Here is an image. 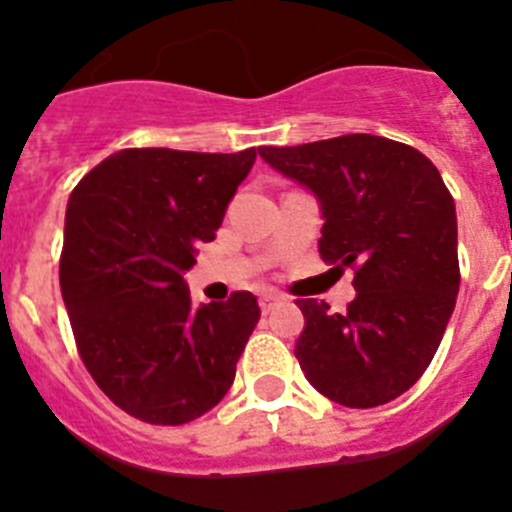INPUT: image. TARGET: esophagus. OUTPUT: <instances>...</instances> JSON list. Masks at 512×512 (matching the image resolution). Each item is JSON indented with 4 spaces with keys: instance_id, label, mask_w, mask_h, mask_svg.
<instances>
[{
    "instance_id": "obj_1",
    "label": "esophagus",
    "mask_w": 512,
    "mask_h": 512,
    "mask_svg": "<svg viewBox=\"0 0 512 512\" xmlns=\"http://www.w3.org/2000/svg\"><path fill=\"white\" fill-rule=\"evenodd\" d=\"M280 301H283V296H278V293H273V290H267V293H262V296H260L262 313H270L275 306H278Z\"/></svg>"
}]
</instances>
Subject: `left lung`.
<instances>
[{
    "mask_svg": "<svg viewBox=\"0 0 512 512\" xmlns=\"http://www.w3.org/2000/svg\"><path fill=\"white\" fill-rule=\"evenodd\" d=\"M257 153L319 201L326 265L354 267L344 313L298 301L303 375L347 408L390 403L431 365L457 303V209L439 170L416 147L375 135Z\"/></svg>",
    "mask_w": 512,
    "mask_h": 512,
    "instance_id": "1",
    "label": "left lung"
}]
</instances>
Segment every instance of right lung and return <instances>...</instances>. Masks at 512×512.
<instances>
[{"label": "right lung", "mask_w": 512, "mask_h": 512, "mask_svg": "<svg viewBox=\"0 0 512 512\" xmlns=\"http://www.w3.org/2000/svg\"><path fill=\"white\" fill-rule=\"evenodd\" d=\"M242 153L130 147L101 160L66 206L61 293L86 370L122 411L181 426L232 388L260 321L250 290L193 306L183 275L255 165Z\"/></svg>", "instance_id": "1"}]
</instances>
